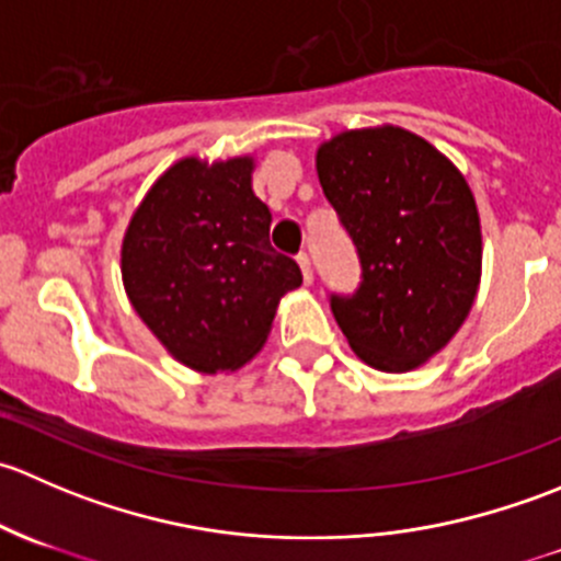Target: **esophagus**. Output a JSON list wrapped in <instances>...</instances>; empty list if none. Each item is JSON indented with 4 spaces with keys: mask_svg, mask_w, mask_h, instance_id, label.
<instances>
[{
    "mask_svg": "<svg viewBox=\"0 0 561 561\" xmlns=\"http://www.w3.org/2000/svg\"><path fill=\"white\" fill-rule=\"evenodd\" d=\"M298 265H301V274H304V282H312V260H309L307 252L298 254Z\"/></svg>",
    "mask_w": 561,
    "mask_h": 561,
    "instance_id": "esophagus-1",
    "label": "esophagus"
}]
</instances>
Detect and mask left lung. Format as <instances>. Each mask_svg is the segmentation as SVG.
I'll return each mask as SVG.
<instances>
[{
    "label": "left lung",
    "instance_id": "obj_1",
    "mask_svg": "<svg viewBox=\"0 0 561 561\" xmlns=\"http://www.w3.org/2000/svg\"><path fill=\"white\" fill-rule=\"evenodd\" d=\"M317 175L360 260L331 312L360 360L410 371L450 342L480 282V219L463 175L399 127L350 129L317 149Z\"/></svg>",
    "mask_w": 561,
    "mask_h": 561
}]
</instances>
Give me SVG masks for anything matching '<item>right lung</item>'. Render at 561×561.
Returning a JSON list of instances; mask_svg holds the SVG:
<instances>
[{
	"label": "right lung",
	"mask_w": 561,
	"mask_h": 561,
	"mask_svg": "<svg viewBox=\"0 0 561 561\" xmlns=\"http://www.w3.org/2000/svg\"><path fill=\"white\" fill-rule=\"evenodd\" d=\"M268 230L249 157L214 165L186 157L157 179L124 236L122 279L175 360L217 375L263 347L279 298L301 285Z\"/></svg>",
	"instance_id": "right-lung-1"
}]
</instances>
